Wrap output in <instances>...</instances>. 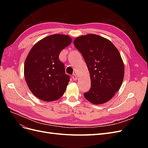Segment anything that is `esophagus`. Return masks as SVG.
<instances>
[{
    "mask_svg": "<svg viewBox=\"0 0 148 148\" xmlns=\"http://www.w3.org/2000/svg\"><path fill=\"white\" fill-rule=\"evenodd\" d=\"M72 78L74 81H76V80H77V76L76 75V74H73L72 76Z\"/></svg>",
    "mask_w": 148,
    "mask_h": 148,
    "instance_id": "esophagus-1",
    "label": "esophagus"
}]
</instances>
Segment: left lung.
<instances>
[{
	"label": "left lung",
	"mask_w": 148,
	"mask_h": 148,
	"mask_svg": "<svg viewBox=\"0 0 148 148\" xmlns=\"http://www.w3.org/2000/svg\"><path fill=\"white\" fill-rule=\"evenodd\" d=\"M73 44L86 62L91 87L84 93L93 104L108 102L119 90L124 77V64L120 52L109 39L89 34L75 38Z\"/></svg>",
	"instance_id": "1"
}]
</instances>
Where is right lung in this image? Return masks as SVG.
<instances>
[{"instance_id": "right-lung-1", "label": "right lung", "mask_w": 148, "mask_h": 148, "mask_svg": "<svg viewBox=\"0 0 148 148\" xmlns=\"http://www.w3.org/2000/svg\"><path fill=\"white\" fill-rule=\"evenodd\" d=\"M71 42L69 36L55 34L40 40L29 52L25 62L24 75L29 90L39 99L53 101L64 94L70 77L65 74L59 56Z\"/></svg>"}]
</instances>
